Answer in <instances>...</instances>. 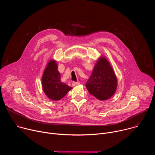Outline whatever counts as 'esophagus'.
Instances as JSON below:
<instances>
[{"label":"esophagus","mask_w":155,"mask_h":155,"mask_svg":"<svg viewBox=\"0 0 155 155\" xmlns=\"http://www.w3.org/2000/svg\"><path fill=\"white\" fill-rule=\"evenodd\" d=\"M80 82L79 81H77V82H73L72 83V86H77V85H78V84H80Z\"/></svg>","instance_id":"esophagus-1"}]
</instances>
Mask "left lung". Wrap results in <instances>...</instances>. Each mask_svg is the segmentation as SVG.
I'll list each match as a JSON object with an SVG mask.
<instances>
[{
    "label": "left lung",
    "instance_id": "obj_1",
    "mask_svg": "<svg viewBox=\"0 0 155 155\" xmlns=\"http://www.w3.org/2000/svg\"><path fill=\"white\" fill-rule=\"evenodd\" d=\"M117 84V78L111 65L107 58L101 56L86 83L87 91L97 99L104 101L115 94Z\"/></svg>",
    "mask_w": 155,
    "mask_h": 155
}]
</instances>
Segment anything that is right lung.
Instances as JSON below:
<instances>
[{
	"label": "right lung",
	"mask_w": 155,
	"mask_h": 155,
	"mask_svg": "<svg viewBox=\"0 0 155 155\" xmlns=\"http://www.w3.org/2000/svg\"><path fill=\"white\" fill-rule=\"evenodd\" d=\"M41 84L44 93L53 101L61 100L72 89L61 81L58 64L54 59L49 61L41 77Z\"/></svg>",
	"instance_id": "add662e5"
}]
</instances>
